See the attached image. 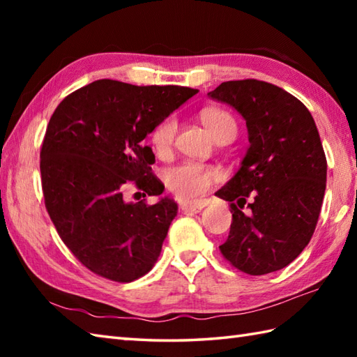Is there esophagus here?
I'll use <instances>...</instances> for the list:
<instances>
[{"label":"esophagus","mask_w":357,"mask_h":357,"mask_svg":"<svg viewBox=\"0 0 357 357\" xmlns=\"http://www.w3.org/2000/svg\"><path fill=\"white\" fill-rule=\"evenodd\" d=\"M206 206H207L206 202L199 201V202H195V204H183V206H181V210H183L184 213L192 215V213H198V211H201Z\"/></svg>","instance_id":"obj_1"}]
</instances>
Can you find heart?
<instances>
[{
    "label": "heart",
    "mask_w": 357,
    "mask_h": 357,
    "mask_svg": "<svg viewBox=\"0 0 357 357\" xmlns=\"http://www.w3.org/2000/svg\"><path fill=\"white\" fill-rule=\"evenodd\" d=\"M201 121L206 126L210 135L218 139L224 133L236 135V123L230 113L219 109H207L201 113ZM178 124L174 118H165L161 121L150 135L151 146L155 153L164 156L170 151L174 136H176ZM221 178V173L213 165L199 162H181L170 167L165 173V184L170 190L183 201H193L206 193L211 184Z\"/></svg>",
    "instance_id": "1"
}]
</instances>
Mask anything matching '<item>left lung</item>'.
<instances>
[{"instance_id": "left-lung-1", "label": "left lung", "mask_w": 357, "mask_h": 357, "mask_svg": "<svg viewBox=\"0 0 357 357\" xmlns=\"http://www.w3.org/2000/svg\"><path fill=\"white\" fill-rule=\"evenodd\" d=\"M208 96L239 112L250 142L236 174L216 192L233 213L219 248L247 275L278 271L308 245L321 213L327 159L316 123L298 98L265 81H227ZM245 203L250 210L242 212Z\"/></svg>"}]
</instances>
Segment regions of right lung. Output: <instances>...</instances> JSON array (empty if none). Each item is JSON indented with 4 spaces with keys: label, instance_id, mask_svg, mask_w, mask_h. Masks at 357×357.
Masks as SVG:
<instances>
[{
    "label": "right lung",
    "instance_id": "1",
    "mask_svg": "<svg viewBox=\"0 0 357 357\" xmlns=\"http://www.w3.org/2000/svg\"><path fill=\"white\" fill-rule=\"evenodd\" d=\"M196 93L98 79L53 112L40 155L45 208L59 238L90 271L132 282L155 265L176 202L164 196L147 206L126 202L123 195L128 185L149 196L164 192L151 173L153 151L142 141Z\"/></svg>",
    "mask_w": 357,
    "mask_h": 357
}]
</instances>
